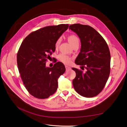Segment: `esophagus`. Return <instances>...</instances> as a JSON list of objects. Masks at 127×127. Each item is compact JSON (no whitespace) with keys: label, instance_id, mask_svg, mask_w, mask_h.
Here are the masks:
<instances>
[{"label":"esophagus","instance_id":"esophagus-1","mask_svg":"<svg viewBox=\"0 0 127 127\" xmlns=\"http://www.w3.org/2000/svg\"><path fill=\"white\" fill-rule=\"evenodd\" d=\"M65 68H66V70H68L70 69V68H70V67L66 65V66H65Z\"/></svg>","mask_w":127,"mask_h":127}]
</instances>
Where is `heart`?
Here are the masks:
<instances>
[{
  "mask_svg": "<svg viewBox=\"0 0 127 127\" xmlns=\"http://www.w3.org/2000/svg\"><path fill=\"white\" fill-rule=\"evenodd\" d=\"M68 40L73 46L77 43H79V39L78 37L76 35L74 34L70 35L68 37ZM60 42H61V39L59 38V39H58L56 41V45H55L56 49L58 48L60 44ZM59 59L63 63L66 64H69L71 62L72 58L69 56H67V55H66L64 54H60L59 56Z\"/></svg>",
  "mask_w": 127,
  "mask_h": 127,
  "instance_id": "1",
  "label": "heart"
}]
</instances>
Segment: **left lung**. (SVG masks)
Wrapping results in <instances>:
<instances>
[{
    "label": "left lung",
    "instance_id": "1",
    "mask_svg": "<svg viewBox=\"0 0 127 127\" xmlns=\"http://www.w3.org/2000/svg\"><path fill=\"white\" fill-rule=\"evenodd\" d=\"M69 30L76 32L81 41L80 52L75 63L86 69V72L72 68L76 72L73 85L76 91L86 97L98 95L104 88L110 74L111 54L103 37L87 25H70Z\"/></svg>",
    "mask_w": 127,
    "mask_h": 127
}]
</instances>
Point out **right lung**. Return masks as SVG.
<instances>
[{
    "instance_id": "right-lung-1",
    "label": "right lung",
    "mask_w": 127,
    "mask_h": 127,
    "mask_svg": "<svg viewBox=\"0 0 127 127\" xmlns=\"http://www.w3.org/2000/svg\"><path fill=\"white\" fill-rule=\"evenodd\" d=\"M68 26L43 27L31 32L21 43L17 54L19 71L26 89L35 97L47 98L58 89V79L65 71L64 65L56 61L52 67H47L46 63L56 50V41Z\"/></svg>"
}]
</instances>
